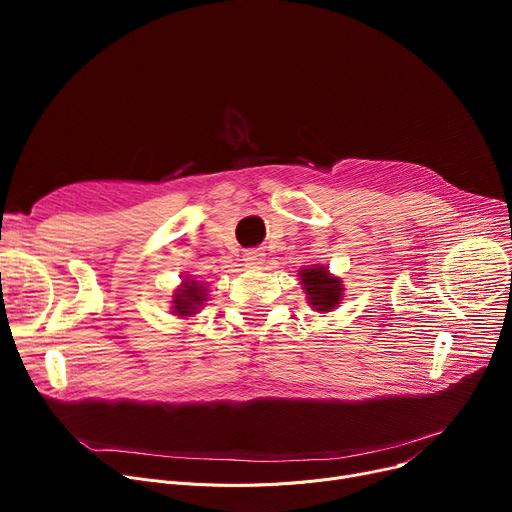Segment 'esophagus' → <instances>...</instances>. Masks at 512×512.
Here are the masks:
<instances>
[{"mask_svg": "<svg viewBox=\"0 0 512 512\" xmlns=\"http://www.w3.org/2000/svg\"><path fill=\"white\" fill-rule=\"evenodd\" d=\"M263 259H265V253H263L261 249H249V251H245V261H247L249 265H259V263H263Z\"/></svg>", "mask_w": 512, "mask_h": 512, "instance_id": "34e87169", "label": "esophagus"}]
</instances>
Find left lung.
Instances as JSON below:
<instances>
[{
  "instance_id": "1",
  "label": "left lung",
  "mask_w": 512,
  "mask_h": 512,
  "mask_svg": "<svg viewBox=\"0 0 512 512\" xmlns=\"http://www.w3.org/2000/svg\"><path fill=\"white\" fill-rule=\"evenodd\" d=\"M303 286L309 294V303L317 311H330L342 297V286L338 278H332L326 267H309L301 274Z\"/></svg>"
}]
</instances>
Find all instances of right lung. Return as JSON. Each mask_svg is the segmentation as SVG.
<instances>
[{
    "label": "right lung",
    "instance_id": "add662e5",
    "mask_svg": "<svg viewBox=\"0 0 512 512\" xmlns=\"http://www.w3.org/2000/svg\"><path fill=\"white\" fill-rule=\"evenodd\" d=\"M201 301H205L203 286H199L197 282H184L182 290L174 294V313L191 315L197 309V305H201Z\"/></svg>",
    "mask_w": 512,
    "mask_h": 512
}]
</instances>
